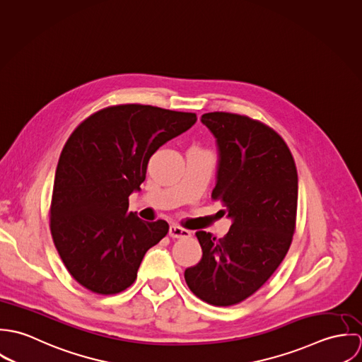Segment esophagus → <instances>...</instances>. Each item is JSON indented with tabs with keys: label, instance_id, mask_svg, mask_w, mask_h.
Segmentation results:
<instances>
[{
	"label": "esophagus",
	"instance_id": "obj_1",
	"mask_svg": "<svg viewBox=\"0 0 362 362\" xmlns=\"http://www.w3.org/2000/svg\"><path fill=\"white\" fill-rule=\"evenodd\" d=\"M168 235L171 238H188L191 235V233L182 227H178V226H170V230H168Z\"/></svg>",
	"mask_w": 362,
	"mask_h": 362
}]
</instances>
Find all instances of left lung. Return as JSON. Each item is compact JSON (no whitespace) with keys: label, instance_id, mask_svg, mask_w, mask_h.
Here are the masks:
<instances>
[{"label":"left lung","instance_id":"obj_1","mask_svg":"<svg viewBox=\"0 0 362 362\" xmlns=\"http://www.w3.org/2000/svg\"><path fill=\"white\" fill-rule=\"evenodd\" d=\"M201 121L218 153L211 198L233 224L218 240L197 233L204 255L184 276L198 298L228 307L258 291L286 257L296 230L298 175L288 146L270 127L221 111Z\"/></svg>","mask_w":362,"mask_h":362}]
</instances>
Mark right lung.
<instances>
[{
	"label": "right lung",
	"instance_id": "obj_1",
	"mask_svg": "<svg viewBox=\"0 0 362 362\" xmlns=\"http://www.w3.org/2000/svg\"><path fill=\"white\" fill-rule=\"evenodd\" d=\"M195 122L194 112L119 104L92 114L71 134L55 170L50 228L81 286L110 296L135 281L168 224L141 220L128 211V198L141 189L156 151Z\"/></svg>",
	"mask_w": 362,
	"mask_h": 362
}]
</instances>
